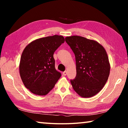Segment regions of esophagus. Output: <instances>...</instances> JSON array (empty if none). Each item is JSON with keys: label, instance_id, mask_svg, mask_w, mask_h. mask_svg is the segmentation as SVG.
I'll return each mask as SVG.
<instances>
[{"label": "esophagus", "instance_id": "1", "mask_svg": "<svg viewBox=\"0 0 128 128\" xmlns=\"http://www.w3.org/2000/svg\"><path fill=\"white\" fill-rule=\"evenodd\" d=\"M62 74H63V76H66L67 74V72H66V71H64V72L62 73Z\"/></svg>", "mask_w": 128, "mask_h": 128}]
</instances>
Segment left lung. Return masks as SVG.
Instances as JSON below:
<instances>
[{
    "label": "left lung",
    "instance_id": "left-lung-1",
    "mask_svg": "<svg viewBox=\"0 0 128 128\" xmlns=\"http://www.w3.org/2000/svg\"><path fill=\"white\" fill-rule=\"evenodd\" d=\"M65 39L75 55L77 74L70 80L73 89L83 98L94 96L102 89L110 75L107 52L94 40L78 36Z\"/></svg>",
    "mask_w": 128,
    "mask_h": 128
}]
</instances>
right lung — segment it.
I'll use <instances>...</instances> for the list:
<instances>
[{
  "label": "right lung",
  "mask_w": 128,
  "mask_h": 128,
  "mask_svg": "<svg viewBox=\"0 0 128 128\" xmlns=\"http://www.w3.org/2000/svg\"><path fill=\"white\" fill-rule=\"evenodd\" d=\"M64 42L62 36H46L32 41L24 50L19 72L24 85L34 94L47 95L61 77L53 55Z\"/></svg>",
  "instance_id": "add662e5"
}]
</instances>
